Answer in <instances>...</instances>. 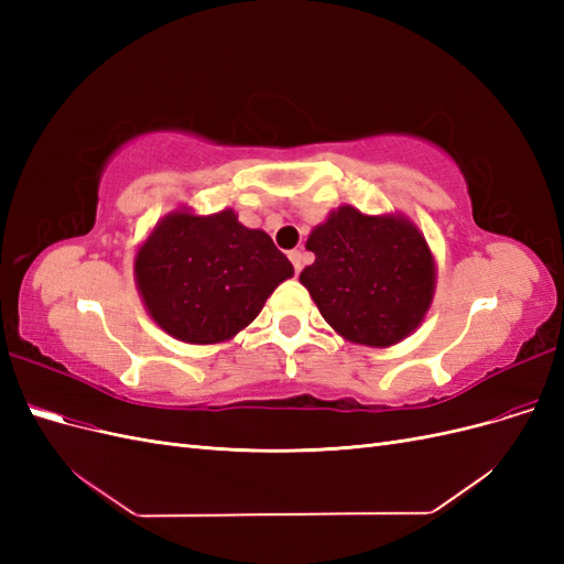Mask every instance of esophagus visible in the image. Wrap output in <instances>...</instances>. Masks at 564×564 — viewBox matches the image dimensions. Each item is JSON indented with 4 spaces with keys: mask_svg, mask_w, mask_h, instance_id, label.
<instances>
[{
    "mask_svg": "<svg viewBox=\"0 0 564 564\" xmlns=\"http://www.w3.org/2000/svg\"><path fill=\"white\" fill-rule=\"evenodd\" d=\"M289 261H292V265H294V272H296V275H299L301 268H303V253H301L299 249L289 251Z\"/></svg>",
    "mask_w": 564,
    "mask_h": 564,
    "instance_id": "34e87169",
    "label": "esophagus"
}]
</instances>
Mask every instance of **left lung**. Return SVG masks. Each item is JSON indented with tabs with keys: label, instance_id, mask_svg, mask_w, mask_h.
I'll return each mask as SVG.
<instances>
[{
	"label": "left lung",
	"instance_id": "obj_1",
	"mask_svg": "<svg viewBox=\"0 0 564 564\" xmlns=\"http://www.w3.org/2000/svg\"><path fill=\"white\" fill-rule=\"evenodd\" d=\"M303 268L322 317L340 336L371 348L400 344L423 322L435 294V259L404 216H369L338 207L305 242Z\"/></svg>",
	"mask_w": 564,
	"mask_h": 564
}]
</instances>
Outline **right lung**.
Instances as JSON below:
<instances>
[{"label": "right lung", "instance_id": "right-lung-1", "mask_svg": "<svg viewBox=\"0 0 564 564\" xmlns=\"http://www.w3.org/2000/svg\"><path fill=\"white\" fill-rule=\"evenodd\" d=\"M292 275L294 265L270 237L245 228L232 209L164 216L133 261L150 317L166 334L197 346L242 332Z\"/></svg>", "mask_w": 564, "mask_h": 564}]
</instances>
